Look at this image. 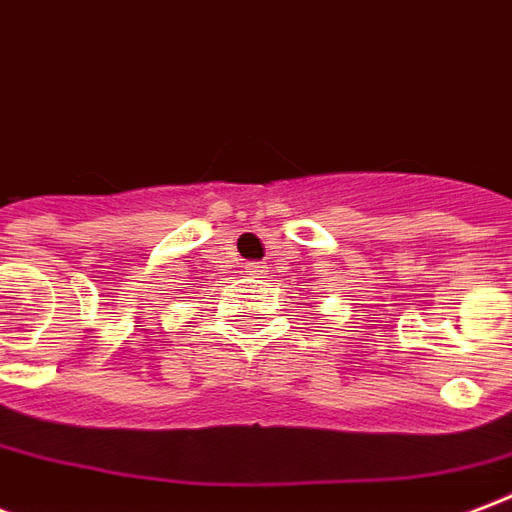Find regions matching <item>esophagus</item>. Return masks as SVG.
Segmentation results:
<instances>
[{
    "instance_id": "obj_1",
    "label": "esophagus",
    "mask_w": 512,
    "mask_h": 512,
    "mask_svg": "<svg viewBox=\"0 0 512 512\" xmlns=\"http://www.w3.org/2000/svg\"><path fill=\"white\" fill-rule=\"evenodd\" d=\"M263 268H265L263 263H247V265H244V271H247V273H263Z\"/></svg>"
}]
</instances>
